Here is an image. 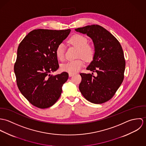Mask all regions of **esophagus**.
<instances>
[{
    "mask_svg": "<svg viewBox=\"0 0 146 146\" xmlns=\"http://www.w3.org/2000/svg\"><path fill=\"white\" fill-rule=\"evenodd\" d=\"M68 75H69L70 77H71V76H72L74 75V74H73V73H69V74H68Z\"/></svg>",
    "mask_w": 146,
    "mask_h": 146,
    "instance_id": "esophagus-1",
    "label": "esophagus"
}]
</instances>
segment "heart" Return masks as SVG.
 Masks as SVG:
<instances>
[{
	"label": "heart",
	"instance_id": "b5f03b06",
	"mask_svg": "<svg viewBox=\"0 0 146 146\" xmlns=\"http://www.w3.org/2000/svg\"><path fill=\"white\" fill-rule=\"evenodd\" d=\"M86 38L82 35L76 34L73 35L70 39L69 42L79 48L78 56L82 57L86 61L92 59L94 55V50L92 46L88 44ZM65 46L61 43L59 44L55 50L57 58L60 61H63L64 58ZM84 61L82 59H77L64 63L62 64L61 68L63 71L69 73H75L79 71L83 66Z\"/></svg>",
	"mask_w": 146,
	"mask_h": 146
}]
</instances>
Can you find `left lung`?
<instances>
[{"label":"left lung","mask_w":146,"mask_h":146,"mask_svg":"<svg viewBox=\"0 0 146 146\" xmlns=\"http://www.w3.org/2000/svg\"><path fill=\"white\" fill-rule=\"evenodd\" d=\"M86 34L93 42L94 54L86 70L97 76L80 73L79 90L88 101L101 104L112 98L124 80L125 61L122 47L117 39L100 25H88L75 29Z\"/></svg>","instance_id":"obj_1"}]
</instances>
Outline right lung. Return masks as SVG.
<instances>
[{"label":"right lung","mask_w":146,"mask_h":146,"mask_svg":"<svg viewBox=\"0 0 146 146\" xmlns=\"http://www.w3.org/2000/svg\"><path fill=\"white\" fill-rule=\"evenodd\" d=\"M70 31L34 30L19 44L14 66L17 84L22 94L36 107H51L61 96L68 74L63 72L52 76L50 72L59 68L55 50Z\"/></svg>","instance_id":"right-lung-1"}]
</instances>
